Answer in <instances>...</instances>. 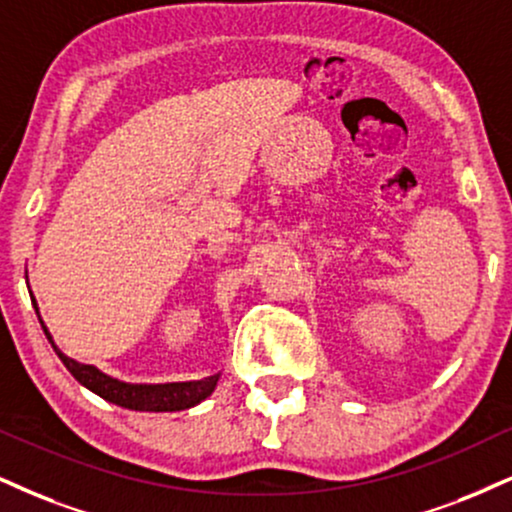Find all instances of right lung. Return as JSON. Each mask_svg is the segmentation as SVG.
<instances>
[{
    "label": "right lung",
    "instance_id": "right-lung-1",
    "mask_svg": "<svg viewBox=\"0 0 512 512\" xmlns=\"http://www.w3.org/2000/svg\"><path fill=\"white\" fill-rule=\"evenodd\" d=\"M30 299H33V306L37 311L35 296H30ZM37 318H40V311H37ZM40 325L44 334H47L52 349L56 351V356L61 358V363L66 365L68 372H71L75 380H78L82 387L94 391L97 396H102L104 401L116 403V406L121 408L149 410V413H173V410H185V408L197 406V403L204 401L206 396H211V391L216 389L218 384L220 372L218 375L204 377V380L168 382V384H130V382L113 380V377L104 375V372L94 368V365L78 363L73 361V358H68L66 353H61L56 349L52 334H49L47 325L42 323V318H40Z\"/></svg>",
    "mask_w": 512,
    "mask_h": 512
}]
</instances>
